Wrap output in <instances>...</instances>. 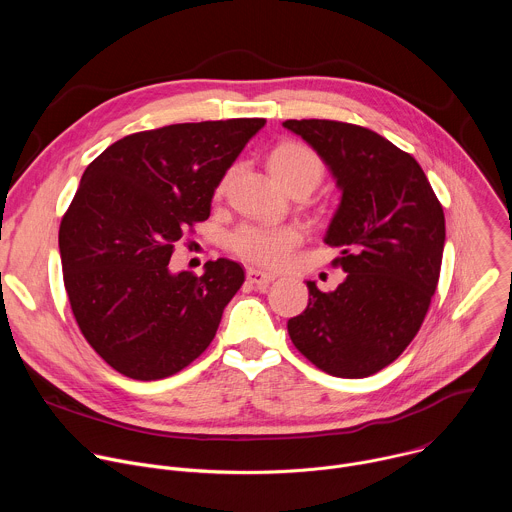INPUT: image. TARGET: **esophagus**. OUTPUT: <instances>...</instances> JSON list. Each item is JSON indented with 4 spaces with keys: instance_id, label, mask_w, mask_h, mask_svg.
<instances>
[{
    "instance_id": "esophagus-1",
    "label": "esophagus",
    "mask_w": 512,
    "mask_h": 512,
    "mask_svg": "<svg viewBox=\"0 0 512 512\" xmlns=\"http://www.w3.org/2000/svg\"><path fill=\"white\" fill-rule=\"evenodd\" d=\"M247 279H249V283H253V285H257V287H263V285L271 283V281L275 279V275L249 267V269H247Z\"/></svg>"
}]
</instances>
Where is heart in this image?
I'll return each mask as SVG.
<instances>
[{
  "instance_id": "1",
  "label": "heart",
  "mask_w": 512,
  "mask_h": 512,
  "mask_svg": "<svg viewBox=\"0 0 512 512\" xmlns=\"http://www.w3.org/2000/svg\"><path fill=\"white\" fill-rule=\"evenodd\" d=\"M267 168L285 190L296 184H308L314 188L324 174L318 154L300 141L277 143L269 152ZM225 184L227 178H223L221 188H225ZM300 243L302 231L294 225H243L229 237V247L235 255L263 267H277L285 263L289 253Z\"/></svg>"
}]
</instances>
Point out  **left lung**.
<instances>
[{
    "mask_svg": "<svg viewBox=\"0 0 512 512\" xmlns=\"http://www.w3.org/2000/svg\"><path fill=\"white\" fill-rule=\"evenodd\" d=\"M342 190L326 233L346 277L334 291L308 281V308L287 322L294 346L332 377L364 379L401 356L440 281L444 208L417 160L383 135L330 119H287Z\"/></svg>",
    "mask_w": 512,
    "mask_h": 512,
    "instance_id": "obj_1",
    "label": "left lung"
}]
</instances>
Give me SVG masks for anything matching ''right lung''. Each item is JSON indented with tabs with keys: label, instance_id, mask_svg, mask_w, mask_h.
Wrapping results in <instances>:
<instances>
[{
	"label": "right lung",
	"instance_id": "1",
	"mask_svg": "<svg viewBox=\"0 0 512 512\" xmlns=\"http://www.w3.org/2000/svg\"><path fill=\"white\" fill-rule=\"evenodd\" d=\"M265 119L176 123L125 135L85 170L58 231L70 310L117 373L158 381L212 342L245 281L231 259L172 273L174 245L210 216L214 188Z\"/></svg>",
	"mask_w": 512,
	"mask_h": 512
}]
</instances>
